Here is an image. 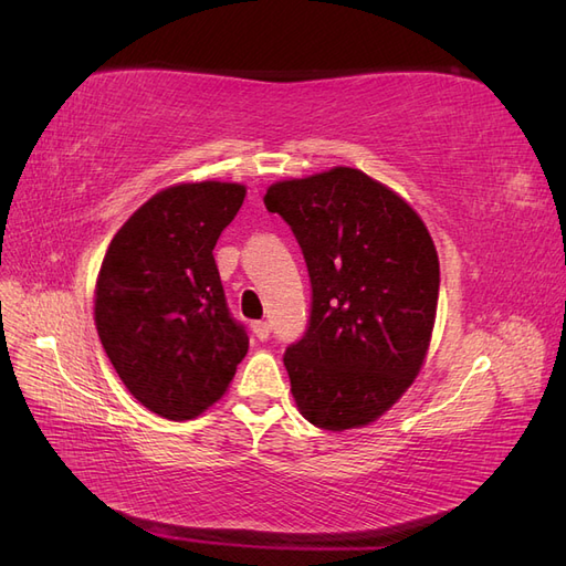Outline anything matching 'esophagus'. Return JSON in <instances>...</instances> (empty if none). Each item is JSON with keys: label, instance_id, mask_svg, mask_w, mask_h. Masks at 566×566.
Listing matches in <instances>:
<instances>
[{"label": "esophagus", "instance_id": "1", "mask_svg": "<svg viewBox=\"0 0 566 566\" xmlns=\"http://www.w3.org/2000/svg\"><path fill=\"white\" fill-rule=\"evenodd\" d=\"M252 331H254V335H256V339H269V333H271V325L266 323V321H256L254 325H252Z\"/></svg>", "mask_w": 566, "mask_h": 566}]
</instances>
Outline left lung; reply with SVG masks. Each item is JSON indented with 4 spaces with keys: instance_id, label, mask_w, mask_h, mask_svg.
<instances>
[{
    "instance_id": "left-lung-1",
    "label": "left lung",
    "mask_w": 566,
    "mask_h": 566,
    "mask_svg": "<svg viewBox=\"0 0 566 566\" xmlns=\"http://www.w3.org/2000/svg\"><path fill=\"white\" fill-rule=\"evenodd\" d=\"M304 252L312 318L283 364L300 413L331 432L378 420L430 349L439 256L420 214L361 169L333 167L266 188Z\"/></svg>"
}]
</instances>
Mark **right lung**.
<instances>
[{
    "instance_id": "obj_1",
    "label": "right lung",
    "mask_w": 566,
    "mask_h": 566,
    "mask_svg": "<svg viewBox=\"0 0 566 566\" xmlns=\"http://www.w3.org/2000/svg\"><path fill=\"white\" fill-rule=\"evenodd\" d=\"M243 200L245 186L231 181L163 188L117 229L101 262V345L132 397L167 420L217 403L248 354L212 254Z\"/></svg>"
}]
</instances>
